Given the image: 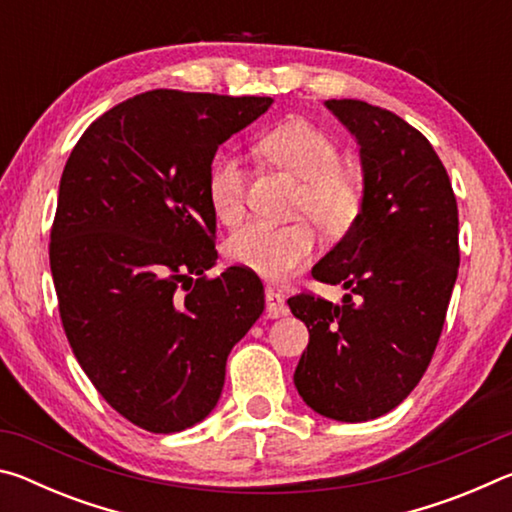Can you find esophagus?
I'll return each mask as SVG.
<instances>
[{
	"label": "esophagus",
	"instance_id": "1",
	"mask_svg": "<svg viewBox=\"0 0 512 512\" xmlns=\"http://www.w3.org/2000/svg\"><path fill=\"white\" fill-rule=\"evenodd\" d=\"M266 314L271 318L289 314L287 300H284L282 293H277L275 289H266Z\"/></svg>",
	"mask_w": 512,
	"mask_h": 512
}]
</instances>
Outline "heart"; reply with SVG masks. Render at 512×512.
<instances>
[{"label": "heart", "mask_w": 512, "mask_h": 512, "mask_svg": "<svg viewBox=\"0 0 512 512\" xmlns=\"http://www.w3.org/2000/svg\"><path fill=\"white\" fill-rule=\"evenodd\" d=\"M262 151L273 162L302 178L298 212L309 214L327 235H345L359 219L363 192L343 171L339 146L305 119H289L262 137ZM207 201L223 223H235L246 207V169L235 153H225L207 176ZM316 250V230L309 221H248L225 241L232 264L266 280H284L305 266Z\"/></svg>", "instance_id": "heart-1"}]
</instances>
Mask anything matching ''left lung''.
Returning a JSON list of instances; mask_svg holds the SVG:
<instances>
[{"label":"left lung","mask_w":512,"mask_h":512,"mask_svg":"<svg viewBox=\"0 0 512 512\" xmlns=\"http://www.w3.org/2000/svg\"><path fill=\"white\" fill-rule=\"evenodd\" d=\"M325 106L357 137L363 205L311 268L350 291L341 305L287 300L309 329L293 381L316 413L366 422L406 400L436 350L461 262L458 207L443 162L402 117L357 99Z\"/></svg>","instance_id":"8db88e82"}]
</instances>
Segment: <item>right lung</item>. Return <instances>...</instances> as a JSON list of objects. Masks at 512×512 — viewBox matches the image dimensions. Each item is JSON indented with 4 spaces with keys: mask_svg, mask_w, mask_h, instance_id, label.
Returning <instances> with one entry per match:
<instances>
[{
    "mask_svg": "<svg viewBox=\"0 0 512 512\" xmlns=\"http://www.w3.org/2000/svg\"><path fill=\"white\" fill-rule=\"evenodd\" d=\"M271 97L151 90L92 121L63 169L49 264L67 341L112 409L151 433L194 427L264 311L259 277H219L207 176Z\"/></svg>",
    "mask_w": 512,
    "mask_h": 512,
    "instance_id": "right-lung-1",
    "label": "right lung"
}]
</instances>
